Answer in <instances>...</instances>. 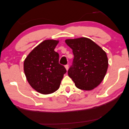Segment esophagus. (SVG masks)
Segmentation results:
<instances>
[{"label": "esophagus", "mask_w": 129, "mask_h": 129, "mask_svg": "<svg viewBox=\"0 0 129 129\" xmlns=\"http://www.w3.org/2000/svg\"><path fill=\"white\" fill-rule=\"evenodd\" d=\"M65 68H66V70L67 71L69 70V65L68 64H66V65H65Z\"/></svg>", "instance_id": "esophagus-1"}]
</instances>
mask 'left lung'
<instances>
[{"mask_svg": "<svg viewBox=\"0 0 129 129\" xmlns=\"http://www.w3.org/2000/svg\"><path fill=\"white\" fill-rule=\"evenodd\" d=\"M74 58L68 75L78 88L92 90L103 80L108 67L105 52L91 39L81 37L65 40Z\"/></svg>", "mask_w": 129, "mask_h": 129, "instance_id": "8db88e82", "label": "left lung"}]
</instances>
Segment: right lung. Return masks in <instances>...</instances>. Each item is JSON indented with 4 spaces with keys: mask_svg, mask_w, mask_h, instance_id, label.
Masks as SVG:
<instances>
[{
    "mask_svg": "<svg viewBox=\"0 0 129 129\" xmlns=\"http://www.w3.org/2000/svg\"><path fill=\"white\" fill-rule=\"evenodd\" d=\"M59 41L47 40L36 46L24 62V71L30 86L40 93L47 94L59 88L66 73L59 63V54L54 51Z\"/></svg>",
    "mask_w": 129,
    "mask_h": 129,
    "instance_id": "1",
    "label": "right lung"
}]
</instances>
